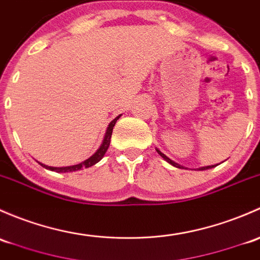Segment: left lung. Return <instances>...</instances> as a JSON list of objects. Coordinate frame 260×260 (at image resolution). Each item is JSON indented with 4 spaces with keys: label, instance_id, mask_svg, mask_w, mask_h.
Returning <instances> with one entry per match:
<instances>
[{
    "label": "left lung",
    "instance_id": "left-lung-1",
    "mask_svg": "<svg viewBox=\"0 0 260 260\" xmlns=\"http://www.w3.org/2000/svg\"><path fill=\"white\" fill-rule=\"evenodd\" d=\"M156 151H157V154H159L160 156H161L162 159L165 160V161L169 162L170 165H173V167H175V168H179V169H184V167H181V165H180V164H178V162L173 161V160L169 159V157H168L167 155H165V154H162V152L160 151V150L157 149V148H156ZM214 167H216V165H209V167H203V168H199V169H198V170H207V169H211V168H214Z\"/></svg>",
    "mask_w": 260,
    "mask_h": 260
}]
</instances>
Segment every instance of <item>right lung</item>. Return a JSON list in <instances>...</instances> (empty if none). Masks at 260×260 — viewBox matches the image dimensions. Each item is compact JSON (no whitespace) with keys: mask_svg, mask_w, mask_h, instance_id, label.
Returning <instances> with one entry per match:
<instances>
[{"mask_svg":"<svg viewBox=\"0 0 260 260\" xmlns=\"http://www.w3.org/2000/svg\"><path fill=\"white\" fill-rule=\"evenodd\" d=\"M120 116H121V115H119V116L115 117V119L112 120L110 124H109V126H108V129H106L105 136H104V140H103V143H101L100 148L96 150L95 154L91 155L89 159H86L85 161L80 162V164H77V165H71V167H62V168L47 167V165L42 164V162H40V165H41V167H44V168H46V169H49L51 171H56V173H71V171H76V170L82 169V168H90V167H92V165H95L96 162H99L101 159H103L104 155H105V152L108 151L109 145H110L112 129H114L115 124H116L117 119H119Z\"/></svg>","mask_w":260,"mask_h":260,"instance_id":"obj_1","label":"right lung"}]
</instances>
